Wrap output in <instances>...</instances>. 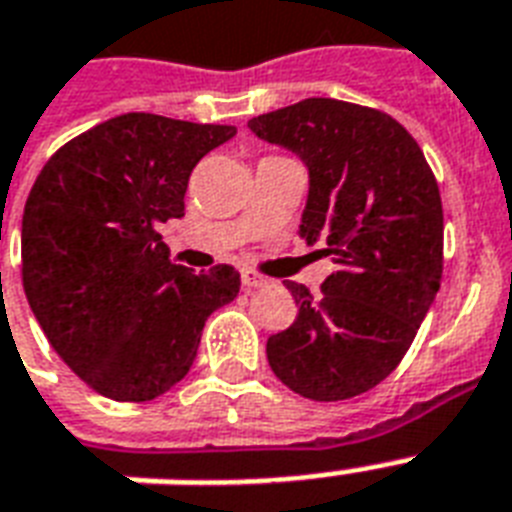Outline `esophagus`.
Here are the masks:
<instances>
[{
  "instance_id": "34e87169",
  "label": "esophagus",
  "mask_w": 512,
  "mask_h": 512,
  "mask_svg": "<svg viewBox=\"0 0 512 512\" xmlns=\"http://www.w3.org/2000/svg\"><path fill=\"white\" fill-rule=\"evenodd\" d=\"M241 284H244V289H247V292H255V289L265 287V284H268V279L255 271H241Z\"/></svg>"
}]
</instances>
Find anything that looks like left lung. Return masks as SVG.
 Returning <instances> with one entry per match:
<instances>
[{
  "label": "left lung",
  "mask_w": 512,
  "mask_h": 512,
  "mask_svg": "<svg viewBox=\"0 0 512 512\" xmlns=\"http://www.w3.org/2000/svg\"><path fill=\"white\" fill-rule=\"evenodd\" d=\"M249 130L305 162L300 236L324 239L337 263L316 297L287 281L297 319L268 337V364L313 401L361 396L401 364L441 287L436 175L393 116L345 100H300L249 119Z\"/></svg>",
  "instance_id": "obj_1"
}]
</instances>
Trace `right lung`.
I'll use <instances>...</instances> for the list:
<instances>
[{"label": "right lung", "instance_id": "add662e5", "mask_svg": "<svg viewBox=\"0 0 512 512\" xmlns=\"http://www.w3.org/2000/svg\"><path fill=\"white\" fill-rule=\"evenodd\" d=\"M231 124L122 114L76 135L28 193L20 273L63 361L100 396L151 401L191 369L209 313L239 295L233 265L193 273L162 228L185 215L193 167Z\"/></svg>", "mask_w": 512, "mask_h": 512}]
</instances>
